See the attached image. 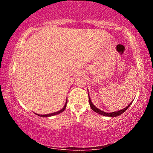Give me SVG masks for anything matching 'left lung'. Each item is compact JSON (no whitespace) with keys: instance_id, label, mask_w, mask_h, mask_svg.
Here are the masks:
<instances>
[{"instance_id":"1","label":"left lung","mask_w":153,"mask_h":153,"mask_svg":"<svg viewBox=\"0 0 153 153\" xmlns=\"http://www.w3.org/2000/svg\"><path fill=\"white\" fill-rule=\"evenodd\" d=\"M88 99H89V103H90V106H91V108H92V110L96 112V113L99 114H101V115H103V116H106V117H118V116L122 114V113H124V112L125 111L127 110L129 106H130V105H131V103H130L129 105H128L127 107H126V108H123V109H122V110L117 111H114V112H111V113H106V112L100 110L98 108H96V107L95 106L94 104H93L92 102H91V99H90V96H89V94H88Z\"/></svg>"}]
</instances>
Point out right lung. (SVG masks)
Returning a JSON list of instances; mask_svg holds the SVG:
<instances>
[{"instance_id":"1","label":"right lung","mask_w":153,"mask_h":153,"mask_svg":"<svg viewBox=\"0 0 153 153\" xmlns=\"http://www.w3.org/2000/svg\"><path fill=\"white\" fill-rule=\"evenodd\" d=\"M68 99V98H67ZM67 103H68V99L66 100V102H65V106L63 108L61 109L60 111H58L57 112H54V113H52V114H45V115H42V114H37L38 116H39V117H52V116H54V115H57V114H59L62 113V111H64V110L66 108V106H67Z\"/></svg>"}]
</instances>
